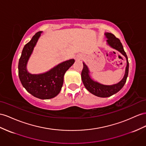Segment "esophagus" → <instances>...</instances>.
Returning a JSON list of instances; mask_svg holds the SVG:
<instances>
[{"label": "esophagus", "mask_w": 146, "mask_h": 146, "mask_svg": "<svg viewBox=\"0 0 146 146\" xmlns=\"http://www.w3.org/2000/svg\"><path fill=\"white\" fill-rule=\"evenodd\" d=\"M76 59L78 60H80L81 59V57H80V56H78V57H76Z\"/></svg>", "instance_id": "1"}]
</instances>
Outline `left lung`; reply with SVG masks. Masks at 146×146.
I'll list each match as a JSON object with an SVG mask.
<instances>
[{
	"instance_id": "8db88e82",
	"label": "left lung",
	"mask_w": 146,
	"mask_h": 146,
	"mask_svg": "<svg viewBox=\"0 0 146 146\" xmlns=\"http://www.w3.org/2000/svg\"><path fill=\"white\" fill-rule=\"evenodd\" d=\"M106 36L107 38H108V39L107 40L108 44L111 47L115 48L116 50L121 52L126 57L127 65L126 67L125 76L123 77L122 80L116 84L107 86L99 84L91 79V78L89 76V72L88 68V66L84 64V63H83V68L81 72V79L82 81H83L84 86L87 89V90L92 93V94L100 97V98H107V97H110L116 94V93L120 90L124 86L126 83L127 77H128V75L129 70V62L128 57H127V55L124 50V48H123V45L120 42V40L117 37H116L114 35L110 33H106Z\"/></svg>"
}]
</instances>
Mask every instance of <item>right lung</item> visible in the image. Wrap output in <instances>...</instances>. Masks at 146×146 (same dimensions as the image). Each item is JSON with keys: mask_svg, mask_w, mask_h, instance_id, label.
Here are the masks:
<instances>
[{"mask_svg": "<svg viewBox=\"0 0 146 146\" xmlns=\"http://www.w3.org/2000/svg\"><path fill=\"white\" fill-rule=\"evenodd\" d=\"M40 31L37 32L25 45L18 63V75L23 86L31 95L40 99H49L58 94L63 84V76L74 62V59L62 62L48 72L31 74L27 70V64Z\"/></svg>", "mask_w": 146, "mask_h": 146, "instance_id": "obj_1", "label": "right lung"}]
</instances>
